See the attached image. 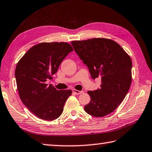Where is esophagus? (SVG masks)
Masks as SVG:
<instances>
[{
    "label": "esophagus",
    "mask_w": 152,
    "mask_h": 152,
    "mask_svg": "<svg viewBox=\"0 0 152 152\" xmlns=\"http://www.w3.org/2000/svg\"><path fill=\"white\" fill-rule=\"evenodd\" d=\"M73 93H75V94H77V95H79V94H82L83 92V91H79V90H77V89H73Z\"/></svg>",
    "instance_id": "obj_1"
}]
</instances>
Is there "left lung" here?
I'll list each match as a JSON object with an SVG mask.
<instances>
[{
  "mask_svg": "<svg viewBox=\"0 0 152 152\" xmlns=\"http://www.w3.org/2000/svg\"><path fill=\"white\" fill-rule=\"evenodd\" d=\"M75 51L86 64L94 79L100 77L101 88L88 91L91 100L84 110L91 116L102 117L120 105L132 81V61L115 41L91 38L71 42Z\"/></svg>",
  "mask_w": 152,
  "mask_h": 152,
  "instance_id": "obj_1",
  "label": "left lung"
}]
</instances>
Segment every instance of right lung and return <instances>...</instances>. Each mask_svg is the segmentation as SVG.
Returning <instances> with one entry per match:
<instances>
[{
  "mask_svg": "<svg viewBox=\"0 0 152 152\" xmlns=\"http://www.w3.org/2000/svg\"><path fill=\"white\" fill-rule=\"evenodd\" d=\"M73 50L66 42H42L31 47L17 63L15 74L20 99L38 118L53 121L63 113L72 91L57 90L46 81Z\"/></svg>",
  "mask_w": 152,
  "mask_h": 152,
  "instance_id": "right-lung-1",
  "label": "right lung"
}]
</instances>
